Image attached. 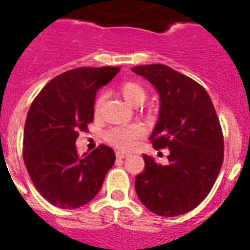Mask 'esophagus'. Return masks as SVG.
<instances>
[{"mask_svg":"<svg viewBox=\"0 0 250 250\" xmlns=\"http://www.w3.org/2000/svg\"><path fill=\"white\" fill-rule=\"evenodd\" d=\"M116 157H117L118 159H123V158L128 157V154L125 153V151H117V153H116Z\"/></svg>","mask_w":250,"mask_h":250,"instance_id":"obj_1","label":"esophagus"}]
</instances>
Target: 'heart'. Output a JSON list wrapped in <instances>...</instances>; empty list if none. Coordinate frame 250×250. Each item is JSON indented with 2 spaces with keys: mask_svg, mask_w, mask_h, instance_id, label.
<instances>
[{
  "mask_svg": "<svg viewBox=\"0 0 250 250\" xmlns=\"http://www.w3.org/2000/svg\"><path fill=\"white\" fill-rule=\"evenodd\" d=\"M120 92L122 96L129 102L130 104L138 106L146 100V91L143 86L137 81L127 80L123 81L120 85ZM104 101V93H100L99 97L95 101V112L99 113L101 109L102 104ZM144 127L139 123H132V125H117V127H112L107 129L104 134V138L109 146H114L117 149H125L130 148L133 142L138 139L139 137L143 136Z\"/></svg>",
  "mask_w": 250,
  "mask_h": 250,
  "instance_id": "b5f03b06",
  "label": "heart"
}]
</instances>
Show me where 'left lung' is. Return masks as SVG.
Here are the masks:
<instances>
[{
    "label": "left lung",
    "instance_id": "obj_1",
    "mask_svg": "<svg viewBox=\"0 0 250 250\" xmlns=\"http://www.w3.org/2000/svg\"><path fill=\"white\" fill-rule=\"evenodd\" d=\"M132 71L159 92V117L149 139L154 149L170 151L167 165L143 154L146 167L137 175L136 192L155 214L180 216L206 199L220 174L225 149L220 120L207 91L188 76L163 64Z\"/></svg>",
    "mask_w": 250,
    "mask_h": 250
}]
</instances>
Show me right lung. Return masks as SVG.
<instances>
[{"label": "right lung", "mask_w": 250, "mask_h": 250, "mask_svg": "<svg viewBox=\"0 0 250 250\" xmlns=\"http://www.w3.org/2000/svg\"><path fill=\"white\" fill-rule=\"evenodd\" d=\"M117 66L76 67L49 81L29 107L23 136V160L44 199L59 208H79L97 195L116 155L97 146L80 157L79 132L93 121L96 91L114 78Z\"/></svg>", "instance_id": "add662e5"}]
</instances>
